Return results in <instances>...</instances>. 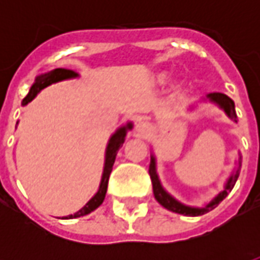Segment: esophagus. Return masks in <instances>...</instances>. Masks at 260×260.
<instances>
[{
	"instance_id": "obj_1",
	"label": "esophagus",
	"mask_w": 260,
	"mask_h": 260,
	"mask_svg": "<svg viewBox=\"0 0 260 260\" xmlns=\"http://www.w3.org/2000/svg\"><path fill=\"white\" fill-rule=\"evenodd\" d=\"M136 129L139 131V132H145V131H146V124H145V122H142V121H139L138 125H136Z\"/></svg>"
}]
</instances>
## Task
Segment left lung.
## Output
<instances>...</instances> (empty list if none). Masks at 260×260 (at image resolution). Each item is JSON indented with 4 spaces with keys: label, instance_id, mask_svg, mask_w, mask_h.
Instances as JSON below:
<instances>
[{
    "label": "left lung",
    "instance_id": "8db88e82",
    "mask_svg": "<svg viewBox=\"0 0 260 260\" xmlns=\"http://www.w3.org/2000/svg\"><path fill=\"white\" fill-rule=\"evenodd\" d=\"M207 97H209L212 102L217 103L218 106L227 113V115H229L230 118H233L235 122H237V114H235L234 102H233L229 96H225L223 93H210ZM149 174H150V180H152L153 193H154L156 201H157L161 206L166 207L167 210L178 213V214H184V216H202V214H205V213L213 210L220 202L223 201L225 196L229 195V192L234 188L235 182H237V178H238V171H237V173L230 178L229 182H227V185H225V189H224L221 193H218L207 206L202 207V209H198V207H189L185 206V205H182V203L177 202L173 196H170L167 192L164 191L163 186L160 185L157 174H156V163H154V158L153 157L152 160H150V166H149Z\"/></svg>",
    "mask_w": 260,
    "mask_h": 260
}]
</instances>
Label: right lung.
Wrapping results in <instances>:
<instances>
[{
	"label": "right lung",
	"instance_id": "right-lung-1",
	"mask_svg": "<svg viewBox=\"0 0 260 260\" xmlns=\"http://www.w3.org/2000/svg\"><path fill=\"white\" fill-rule=\"evenodd\" d=\"M76 76V72L72 71V69H65V68H57L48 72V74L40 75L37 76L36 82L35 85L31 86L30 90L27 93V96L23 99L22 104L26 106L27 103L31 102L39 91L44 89L46 86L51 85V83H55V82H59V80L68 79V78H74ZM132 125L128 124L124 128H119L113 136L111 139L108 142L107 146V154H106V164H104V173H103V178H102V184H100V189L97 192L96 195L91 198L90 201L86 203V206H83L80 209L79 212H76L75 214H71V216H67L64 218H74V217H80V216H85V214H89L90 212H93L94 209L100 206L106 198V192H107V185H108V178H110V174L113 171V166L114 161H115V156L118 153L119 147L122 146V143L125 141V135H126V129H131Z\"/></svg>",
	"mask_w": 260,
	"mask_h": 260
}]
</instances>
